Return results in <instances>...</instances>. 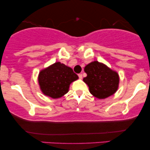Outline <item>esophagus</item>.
<instances>
[{
  "label": "esophagus",
  "instance_id": "1",
  "mask_svg": "<svg viewBox=\"0 0 150 150\" xmlns=\"http://www.w3.org/2000/svg\"><path fill=\"white\" fill-rule=\"evenodd\" d=\"M79 77L80 79H83V74H79Z\"/></svg>",
  "mask_w": 150,
  "mask_h": 150
}]
</instances>
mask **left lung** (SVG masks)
I'll list each match as a JSON object with an SVG mask.
<instances>
[{
	"label": "left lung",
	"mask_w": 150,
	"mask_h": 150,
	"mask_svg": "<svg viewBox=\"0 0 150 150\" xmlns=\"http://www.w3.org/2000/svg\"><path fill=\"white\" fill-rule=\"evenodd\" d=\"M84 70L87 76L84 78L83 81L89 87L90 93L96 98L104 99L117 91L120 83L117 71L97 61L86 65Z\"/></svg>",
	"instance_id": "obj_1"
}]
</instances>
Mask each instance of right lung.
Wrapping results in <instances>:
<instances>
[{"label":"right lung","instance_id":"add662e5","mask_svg":"<svg viewBox=\"0 0 150 150\" xmlns=\"http://www.w3.org/2000/svg\"><path fill=\"white\" fill-rule=\"evenodd\" d=\"M78 79L79 76L71 67L56 62L40 71L38 83L44 95L56 99L66 94L69 85Z\"/></svg>","mask_w":150,"mask_h":150}]
</instances>
